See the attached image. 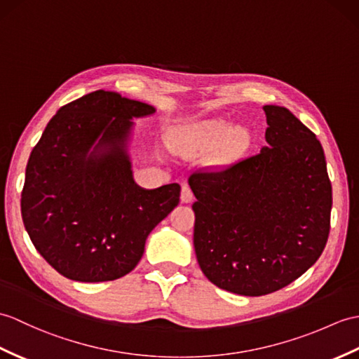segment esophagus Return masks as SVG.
<instances>
[{
    "label": "esophagus",
    "mask_w": 359,
    "mask_h": 359,
    "mask_svg": "<svg viewBox=\"0 0 359 359\" xmlns=\"http://www.w3.org/2000/svg\"><path fill=\"white\" fill-rule=\"evenodd\" d=\"M180 200L183 203H191L194 200V194L193 191H191V188L188 185H183L182 187V196H180Z\"/></svg>",
    "instance_id": "obj_1"
}]
</instances>
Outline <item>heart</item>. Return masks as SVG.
<instances>
[{
  "mask_svg": "<svg viewBox=\"0 0 359 359\" xmlns=\"http://www.w3.org/2000/svg\"><path fill=\"white\" fill-rule=\"evenodd\" d=\"M226 142V147L223 149V156L229 157L240 153L248 144V135L243 130H237L231 123L224 121H210L196 125L191 128L185 136H182L177 142H174L172 147L180 153H191L197 149L214 148L223 142Z\"/></svg>",
  "mask_w": 359,
  "mask_h": 359,
  "instance_id": "heart-1",
  "label": "heart"
}]
</instances>
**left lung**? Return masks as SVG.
Masks as SVG:
<instances>
[{"mask_svg": "<svg viewBox=\"0 0 359 359\" xmlns=\"http://www.w3.org/2000/svg\"><path fill=\"white\" fill-rule=\"evenodd\" d=\"M266 145L189 187L194 249L220 289L260 297L295 281L318 260L330 231L332 185L320 140L285 107L264 105Z\"/></svg>", "mask_w": 359, "mask_h": 359, "instance_id": "8db88e82", "label": "left lung"}]
</instances>
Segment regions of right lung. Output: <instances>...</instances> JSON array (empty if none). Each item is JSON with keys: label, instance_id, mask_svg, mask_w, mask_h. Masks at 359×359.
<instances>
[{"label": "right lung", "instance_id": "right-lung-1", "mask_svg": "<svg viewBox=\"0 0 359 359\" xmlns=\"http://www.w3.org/2000/svg\"><path fill=\"white\" fill-rule=\"evenodd\" d=\"M154 107L97 90L61 107L32 149L21 193L24 226L64 277L99 283L136 268L145 240L179 205L180 185L133 180V118Z\"/></svg>", "mask_w": 359, "mask_h": 359}]
</instances>
